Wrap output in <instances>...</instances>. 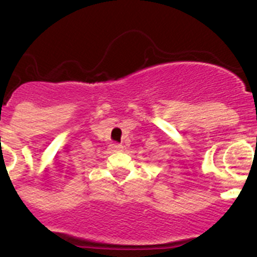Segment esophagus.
Wrapping results in <instances>:
<instances>
[{
	"label": "esophagus",
	"mask_w": 257,
	"mask_h": 257,
	"mask_svg": "<svg viewBox=\"0 0 257 257\" xmlns=\"http://www.w3.org/2000/svg\"><path fill=\"white\" fill-rule=\"evenodd\" d=\"M110 149H112L113 152H120V150H123V145L121 144H110Z\"/></svg>",
	"instance_id": "34e87169"
}]
</instances>
